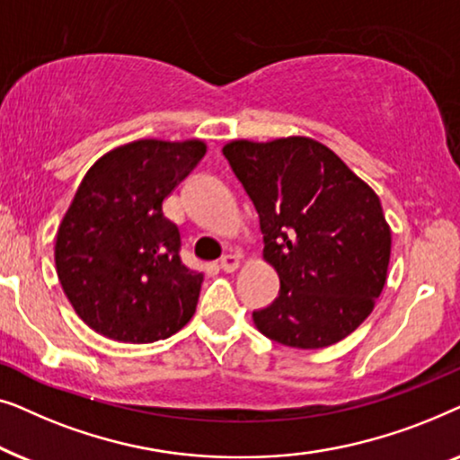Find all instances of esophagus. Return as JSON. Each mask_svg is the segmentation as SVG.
Wrapping results in <instances>:
<instances>
[{
    "label": "esophagus",
    "instance_id": "34e87169",
    "mask_svg": "<svg viewBox=\"0 0 460 460\" xmlns=\"http://www.w3.org/2000/svg\"><path fill=\"white\" fill-rule=\"evenodd\" d=\"M238 263H241V257L238 255H224L222 261H219V268L224 270V272H234V270L238 268Z\"/></svg>",
    "mask_w": 460,
    "mask_h": 460
}]
</instances>
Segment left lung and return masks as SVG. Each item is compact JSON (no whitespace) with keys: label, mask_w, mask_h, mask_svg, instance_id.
I'll return each mask as SVG.
<instances>
[{"label":"left lung","mask_w":460,"mask_h":460,"mask_svg":"<svg viewBox=\"0 0 460 460\" xmlns=\"http://www.w3.org/2000/svg\"><path fill=\"white\" fill-rule=\"evenodd\" d=\"M253 200L263 257L280 291L253 312L261 335L318 349L354 332L387 279L392 232L381 200L339 156L310 137L224 146Z\"/></svg>","instance_id":"obj_1"}]
</instances>
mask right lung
Segmentation results:
<instances>
[{"instance_id": "right-lung-1", "label": "right lung", "mask_w": 460, "mask_h": 460, "mask_svg": "<svg viewBox=\"0 0 460 460\" xmlns=\"http://www.w3.org/2000/svg\"><path fill=\"white\" fill-rule=\"evenodd\" d=\"M205 144L137 140L93 163L56 236V272L79 318L123 343L178 332L197 310L203 274L181 261L165 200Z\"/></svg>"}]
</instances>
